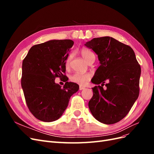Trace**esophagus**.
I'll use <instances>...</instances> for the list:
<instances>
[{
	"label": "esophagus",
	"mask_w": 154,
	"mask_h": 154,
	"mask_svg": "<svg viewBox=\"0 0 154 154\" xmlns=\"http://www.w3.org/2000/svg\"><path fill=\"white\" fill-rule=\"evenodd\" d=\"M85 87H83V86H82V85H80V91H82V90H83V89H85Z\"/></svg>",
	"instance_id": "1"
}]
</instances>
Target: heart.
Listing matches in <instances>:
<instances>
[{
    "instance_id": "heart-1",
    "label": "heart",
    "mask_w": 154,
    "mask_h": 154,
    "mask_svg": "<svg viewBox=\"0 0 154 154\" xmlns=\"http://www.w3.org/2000/svg\"><path fill=\"white\" fill-rule=\"evenodd\" d=\"M81 54L83 58L85 59L86 62H88L92 57L94 56V54H93V53L91 51L86 48H83L82 49ZM70 60H71V57H69L67 60L66 67H68ZM90 78H91V74H87V73L83 74V73L76 72V73L73 74L72 76H71V77H70V80L79 85H85L86 82L90 80Z\"/></svg>"
}]
</instances>
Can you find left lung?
<instances>
[{"label":"left lung","instance_id":"1","mask_svg":"<svg viewBox=\"0 0 154 154\" xmlns=\"http://www.w3.org/2000/svg\"><path fill=\"white\" fill-rule=\"evenodd\" d=\"M85 45L97 55L100 63L91 80L101 85L92 88L91 112L102 123H117L127 115L139 96L141 71L136 54L130 46L110 36L94 38Z\"/></svg>","mask_w":154,"mask_h":154}]
</instances>
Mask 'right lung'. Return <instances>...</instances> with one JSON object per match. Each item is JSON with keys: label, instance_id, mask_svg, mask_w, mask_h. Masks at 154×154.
Instances as JSON below:
<instances>
[{"label": "right lung", "instance_id": "add662e5", "mask_svg": "<svg viewBox=\"0 0 154 154\" xmlns=\"http://www.w3.org/2000/svg\"><path fill=\"white\" fill-rule=\"evenodd\" d=\"M73 44L71 40H49L32 46L23 60L21 85L26 103L42 122L58 119L79 90L76 83L66 82L62 87L54 82L66 76V61Z\"/></svg>", "mask_w": 154, "mask_h": 154}]
</instances>
